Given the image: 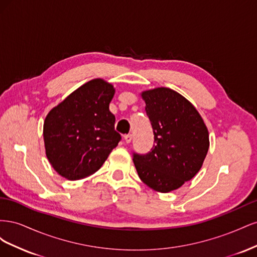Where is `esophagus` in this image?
Wrapping results in <instances>:
<instances>
[{"label": "esophagus", "instance_id": "34e87169", "mask_svg": "<svg viewBox=\"0 0 257 257\" xmlns=\"http://www.w3.org/2000/svg\"><path fill=\"white\" fill-rule=\"evenodd\" d=\"M132 138H133V136H132L131 134L128 135H124V141H125L126 144H130L132 142Z\"/></svg>", "mask_w": 257, "mask_h": 257}]
</instances>
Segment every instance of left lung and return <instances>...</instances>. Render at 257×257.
Wrapping results in <instances>:
<instances>
[{
    "label": "left lung",
    "instance_id": "8db88e82",
    "mask_svg": "<svg viewBox=\"0 0 257 257\" xmlns=\"http://www.w3.org/2000/svg\"><path fill=\"white\" fill-rule=\"evenodd\" d=\"M154 143L146 154L133 153L142 181L167 193L195 176L209 149V133L196 108L178 92L157 88L142 93Z\"/></svg>",
    "mask_w": 257,
    "mask_h": 257
}]
</instances>
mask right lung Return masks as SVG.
Segmentation results:
<instances>
[{"instance_id":"right-lung-1","label":"right lung","mask_w":257,"mask_h":257,"mask_svg":"<svg viewBox=\"0 0 257 257\" xmlns=\"http://www.w3.org/2000/svg\"><path fill=\"white\" fill-rule=\"evenodd\" d=\"M113 85L93 79L49 111L44 122L46 155L56 172L79 180L102 167L121 141L109 103Z\"/></svg>"}]
</instances>
